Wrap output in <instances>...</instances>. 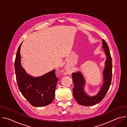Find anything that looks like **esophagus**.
Segmentation results:
<instances>
[{
    "mask_svg": "<svg viewBox=\"0 0 127 127\" xmlns=\"http://www.w3.org/2000/svg\"><path fill=\"white\" fill-rule=\"evenodd\" d=\"M67 72L66 71V72H65V74H67Z\"/></svg>",
    "mask_w": 127,
    "mask_h": 127,
    "instance_id": "esophagus-1",
    "label": "esophagus"
}]
</instances>
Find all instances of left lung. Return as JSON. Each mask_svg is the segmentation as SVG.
<instances>
[{"instance_id": "1", "label": "left lung", "mask_w": 127, "mask_h": 127, "mask_svg": "<svg viewBox=\"0 0 127 127\" xmlns=\"http://www.w3.org/2000/svg\"><path fill=\"white\" fill-rule=\"evenodd\" d=\"M102 48L106 57L104 64L105 67L103 70V83L100 87L99 92L96 95L89 96L85 93L84 90L85 80L81 72L77 71L72 74L74 83L73 95L80 105L90 106L100 102L109 89L112 77V60L109 48L103 39L102 40Z\"/></svg>"}]
</instances>
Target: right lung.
Segmentation results:
<instances>
[{
	"label": "right lung",
	"instance_id": "obj_1",
	"mask_svg": "<svg viewBox=\"0 0 127 127\" xmlns=\"http://www.w3.org/2000/svg\"><path fill=\"white\" fill-rule=\"evenodd\" d=\"M18 48L14 62L15 72L17 85L23 95L32 106L47 105L55 97V88L59 80L55 75V69L39 77L27 74L21 65L20 49Z\"/></svg>",
	"mask_w": 127,
	"mask_h": 127
}]
</instances>
